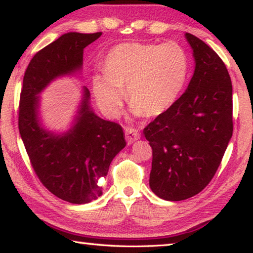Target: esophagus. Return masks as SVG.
I'll return each mask as SVG.
<instances>
[{
  "mask_svg": "<svg viewBox=\"0 0 253 253\" xmlns=\"http://www.w3.org/2000/svg\"><path fill=\"white\" fill-rule=\"evenodd\" d=\"M139 138H140V133L138 132V130L133 129V127H126V139L127 144H131Z\"/></svg>",
  "mask_w": 253,
  "mask_h": 253,
  "instance_id": "34e87169",
  "label": "esophagus"
}]
</instances>
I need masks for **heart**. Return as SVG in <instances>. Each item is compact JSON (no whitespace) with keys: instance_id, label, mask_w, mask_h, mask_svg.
<instances>
[{"instance_id":"heart-1","label":"heart","mask_w":253,"mask_h":253,"mask_svg":"<svg viewBox=\"0 0 253 253\" xmlns=\"http://www.w3.org/2000/svg\"><path fill=\"white\" fill-rule=\"evenodd\" d=\"M187 76L188 58L178 43H123L107 53L104 75L93 78V92L110 118L121 112L126 87L135 115L158 117L177 101Z\"/></svg>"}]
</instances>
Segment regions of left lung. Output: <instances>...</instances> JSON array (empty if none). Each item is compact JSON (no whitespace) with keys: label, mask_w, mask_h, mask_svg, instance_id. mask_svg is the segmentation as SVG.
<instances>
[{"label":"left lung","mask_w":253,"mask_h":253,"mask_svg":"<svg viewBox=\"0 0 253 253\" xmlns=\"http://www.w3.org/2000/svg\"><path fill=\"white\" fill-rule=\"evenodd\" d=\"M195 58L187 89L144 127L152 148L149 184L166 201L197 195L212 180L233 132L232 83L210 45L186 33Z\"/></svg>","instance_id":"obj_1"}]
</instances>
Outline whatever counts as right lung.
Returning <instances> with one entry per match:
<instances>
[{"mask_svg": "<svg viewBox=\"0 0 253 253\" xmlns=\"http://www.w3.org/2000/svg\"><path fill=\"white\" fill-rule=\"evenodd\" d=\"M101 36L68 32L45 45L29 63L20 94L19 131L33 170L49 192L72 204L102 195L99 179L126 144L122 126L94 114L89 92L84 88L75 126L56 135L40 126L38 95L56 77L80 70L84 49Z\"/></svg>", "mask_w": 253, "mask_h": 253, "instance_id": "obj_1", "label": "right lung"}]
</instances>
